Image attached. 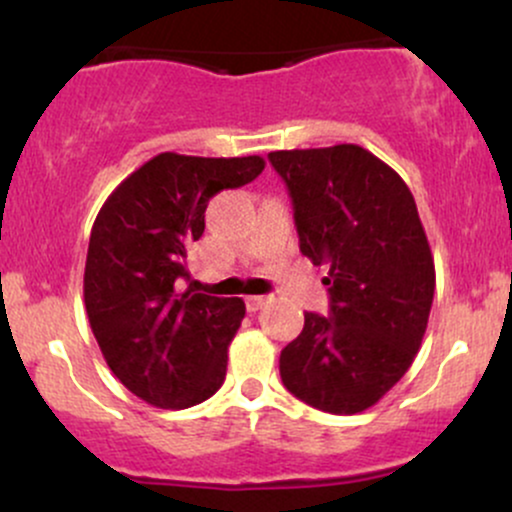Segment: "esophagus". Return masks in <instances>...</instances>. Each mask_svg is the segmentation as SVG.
<instances>
[{"label": "esophagus", "mask_w": 512, "mask_h": 512, "mask_svg": "<svg viewBox=\"0 0 512 512\" xmlns=\"http://www.w3.org/2000/svg\"><path fill=\"white\" fill-rule=\"evenodd\" d=\"M267 301H269V296H248L245 298V305H248L250 313H257V310H260Z\"/></svg>", "instance_id": "34e87169"}]
</instances>
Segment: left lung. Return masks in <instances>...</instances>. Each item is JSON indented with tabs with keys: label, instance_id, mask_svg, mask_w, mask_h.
I'll return each mask as SVG.
<instances>
[{
	"label": "left lung",
	"instance_id": "left-lung-1",
	"mask_svg": "<svg viewBox=\"0 0 512 512\" xmlns=\"http://www.w3.org/2000/svg\"><path fill=\"white\" fill-rule=\"evenodd\" d=\"M289 187L301 252L330 264V315L305 313L281 351V383L330 414L373 407L424 339L436 267L407 182L363 146L269 154Z\"/></svg>",
	"mask_w": 512,
	"mask_h": 512
}]
</instances>
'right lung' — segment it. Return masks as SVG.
<instances>
[{
  "instance_id": "obj_1",
  "label": "right lung",
  "mask_w": 512,
  "mask_h": 512,
  "mask_svg": "<svg viewBox=\"0 0 512 512\" xmlns=\"http://www.w3.org/2000/svg\"><path fill=\"white\" fill-rule=\"evenodd\" d=\"M264 158L158 154L115 187L88 240L84 301L115 378L158 409H187L223 385L240 298L180 291L187 250L221 190L248 185Z\"/></svg>"
}]
</instances>
